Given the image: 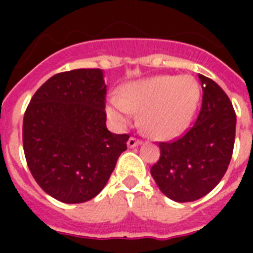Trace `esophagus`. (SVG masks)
Returning <instances> with one entry per match:
<instances>
[{
  "instance_id": "esophagus-1",
  "label": "esophagus",
  "mask_w": 253,
  "mask_h": 253,
  "mask_svg": "<svg viewBox=\"0 0 253 253\" xmlns=\"http://www.w3.org/2000/svg\"><path fill=\"white\" fill-rule=\"evenodd\" d=\"M140 143H142V142H140L139 139H136V138H130V139H128V142H127V146L130 147V148H134V147L139 146Z\"/></svg>"
}]
</instances>
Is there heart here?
I'll list each match as a JSON object with an SVG mask.
<instances>
[{
	"label": "heart",
	"instance_id": "b5f03b06",
	"mask_svg": "<svg viewBox=\"0 0 253 253\" xmlns=\"http://www.w3.org/2000/svg\"><path fill=\"white\" fill-rule=\"evenodd\" d=\"M200 86L190 76H152L123 86L113 95L107 113L118 125H127L135 110L142 111L143 128L156 139L168 140L180 134L196 111Z\"/></svg>",
	"mask_w": 253,
	"mask_h": 253
}]
</instances>
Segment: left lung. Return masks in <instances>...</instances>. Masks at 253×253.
Returning <instances> with one entry per match:
<instances>
[{
  "label": "left lung",
  "instance_id": "8db88e82",
  "mask_svg": "<svg viewBox=\"0 0 253 253\" xmlns=\"http://www.w3.org/2000/svg\"><path fill=\"white\" fill-rule=\"evenodd\" d=\"M202 84V109L194 126L172 143H160L151 174L164 196L176 202L200 200L227 170L235 142L236 115L230 99L209 77Z\"/></svg>",
  "mask_w": 253,
  "mask_h": 253
}]
</instances>
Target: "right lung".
<instances>
[{
  "instance_id": "obj_1",
  "label": "right lung",
  "mask_w": 253,
  "mask_h": 253,
  "mask_svg": "<svg viewBox=\"0 0 253 253\" xmlns=\"http://www.w3.org/2000/svg\"><path fill=\"white\" fill-rule=\"evenodd\" d=\"M102 69L57 73L34 94L23 118L30 172L47 194L81 204L98 194L130 135L106 127Z\"/></svg>"
}]
</instances>
